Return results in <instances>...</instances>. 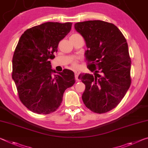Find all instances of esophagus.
I'll list each match as a JSON object with an SVG mask.
<instances>
[{
  "mask_svg": "<svg viewBox=\"0 0 148 148\" xmlns=\"http://www.w3.org/2000/svg\"><path fill=\"white\" fill-rule=\"evenodd\" d=\"M74 74H75V78H76V79L77 81H79L78 79V76L79 74V72L78 71V70H75L74 71Z\"/></svg>",
  "mask_w": 148,
  "mask_h": 148,
  "instance_id": "1",
  "label": "esophagus"
}]
</instances>
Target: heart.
I'll return each mask as SVG.
<instances>
[{"instance_id":"1","label":"heart","mask_w":148,"mask_h":148,"mask_svg":"<svg viewBox=\"0 0 148 148\" xmlns=\"http://www.w3.org/2000/svg\"><path fill=\"white\" fill-rule=\"evenodd\" d=\"M72 66H73L74 68H77L78 67V61H77L76 60H74V61H72Z\"/></svg>"}]
</instances>
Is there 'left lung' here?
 Here are the masks:
<instances>
[{
	"label": "left lung",
	"mask_w": 148,
	"mask_h": 148,
	"mask_svg": "<svg viewBox=\"0 0 148 148\" xmlns=\"http://www.w3.org/2000/svg\"><path fill=\"white\" fill-rule=\"evenodd\" d=\"M74 27L85 39L88 69L94 76L80 74L85 84L82 100L96 113L115 108L131 84V59L125 36L113 23L90 20L75 23Z\"/></svg>",
	"instance_id": "1"
}]
</instances>
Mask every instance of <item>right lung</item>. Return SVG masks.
Wrapping results in <instances>:
<instances>
[{
	"instance_id": "obj_1",
	"label": "right lung",
	"mask_w": 148,
	"mask_h": 148,
	"mask_svg": "<svg viewBox=\"0 0 148 148\" xmlns=\"http://www.w3.org/2000/svg\"><path fill=\"white\" fill-rule=\"evenodd\" d=\"M72 23L46 22L27 29L20 37L12 58V76L18 97L25 107L37 114L55 112L61 104L64 91L75 83L74 73L51 69L60 41Z\"/></svg>"
}]
</instances>
